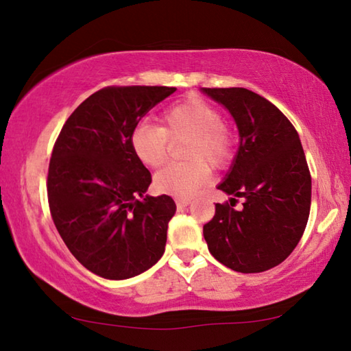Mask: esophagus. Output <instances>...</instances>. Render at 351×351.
I'll list each match as a JSON object with an SVG mask.
<instances>
[{
    "label": "esophagus",
    "instance_id": "esophagus-1",
    "mask_svg": "<svg viewBox=\"0 0 351 351\" xmlns=\"http://www.w3.org/2000/svg\"><path fill=\"white\" fill-rule=\"evenodd\" d=\"M175 203H176L178 210L186 209V207L190 204V203H189V199H181V198H176V199H175Z\"/></svg>",
    "mask_w": 351,
    "mask_h": 351
}]
</instances>
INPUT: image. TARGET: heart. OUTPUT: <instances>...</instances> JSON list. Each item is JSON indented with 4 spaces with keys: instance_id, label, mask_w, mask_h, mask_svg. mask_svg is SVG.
<instances>
[{
    "instance_id": "obj_1",
    "label": "heart",
    "mask_w": 351,
    "mask_h": 351,
    "mask_svg": "<svg viewBox=\"0 0 351 351\" xmlns=\"http://www.w3.org/2000/svg\"><path fill=\"white\" fill-rule=\"evenodd\" d=\"M186 162L169 165L154 176L158 192L176 198H190L210 181V167L223 170L232 162L235 138L217 106L199 97H187L169 106L161 114V125L139 123L130 136L134 156L150 169L167 161L170 141L186 139Z\"/></svg>"
}]
</instances>
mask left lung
<instances>
[{
    "label": "left lung",
    "mask_w": 351,
    "mask_h": 351,
    "mask_svg": "<svg viewBox=\"0 0 351 351\" xmlns=\"http://www.w3.org/2000/svg\"><path fill=\"white\" fill-rule=\"evenodd\" d=\"M239 127L240 147L218 189L232 195L215 204L203 234L219 263L243 274L280 265L300 241L310 217L311 175L299 134L269 100L246 88H203ZM237 197L243 199L233 209Z\"/></svg>",
    "instance_id": "8db88e82"
}]
</instances>
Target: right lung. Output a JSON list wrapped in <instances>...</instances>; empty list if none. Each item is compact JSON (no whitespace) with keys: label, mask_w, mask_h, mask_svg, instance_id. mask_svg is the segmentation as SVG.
I'll return each mask as SVG.
<instances>
[{"label":"right lung","mask_w":351,"mask_h":351,"mask_svg":"<svg viewBox=\"0 0 351 351\" xmlns=\"http://www.w3.org/2000/svg\"><path fill=\"white\" fill-rule=\"evenodd\" d=\"M171 86H106L64 122L47 170V201L71 254L94 274L123 280L162 257L176 204L148 197L150 171L130 136Z\"/></svg>","instance_id":"right-lung-1"}]
</instances>
